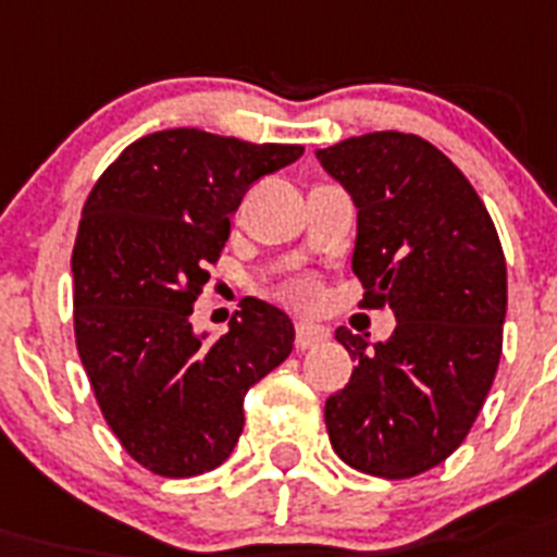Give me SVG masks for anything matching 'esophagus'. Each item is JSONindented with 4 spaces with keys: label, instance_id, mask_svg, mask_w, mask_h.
<instances>
[{
    "label": "esophagus",
    "instance_id": "esophagus-1",
    "mask_svg": "<svg viewBox=\"0 0 557 557\" xmlns=\"http://www.w3.org/2000/svg\"><path fill=\"white\" fill-rule=\"evenodd\" d=\"M322 339H329V329H325V325H320V322L314 320L297 322V348H314Z\"/></svg>",
    "mask_w": 557,
    "mask_h": 557
}]
</instances>
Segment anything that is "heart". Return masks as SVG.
<instances>
[{
    "mask_svg": "<svg viewBox=\"0 0 557 557\" xmlns=\"http://www.w3.org/2000/svg\"><path fill=\"white\" fill-rule=\"evenodd\" d=\"M288 294H292L294 300L308 302V300H311V297H314V283H308V280H300V283H294V286L288 288Z\"/></svg>",
    "mask_w": 557,
    "mask_h": 557,
    "instance_id": "b5f03b06",
    "label": "heart"
}]
</instances>
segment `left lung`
Segmentation results:
<instances>
[{
  "label": "left lung",
  "mask_w": 557,
  "mask_h": 557,
  "mask_svg": "<svg viewBox=\"0 0 557 557\" xmlns=\"http://www.w3.org/2000/svg\"><path fill=\"white\" fill-rule=\"evenodd\" d=\"M357 207L350 269L366 306L396 317L385 343L336 329L357 359L325 401L336 456L382 479L442 465L473 428L502 359L507 263L461 170L419 135L385 129L317 149Z\"/></svg>",
  "instance_id": "1"
}]
</instances>
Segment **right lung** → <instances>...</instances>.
Masks as SVG:
<instances>
[{
  "label": "right lung",
  "mask_w": 557,
  "mask_h": 557,
  "mask_svg": "<svg viewBox=\"0 0 557 557\" xmlns=\"http://www.w3.org/2000/svg\"><path fill=\"white\" fill-rule=\"evenodd\" d=\"M300 156V144L163 129L129 144L84 203L78 357L121 447L152 473L189 479L223 465L243 433L246 391L292 354L294 322L271 302H243L218 339L189 317L243 191Z\"/></svg>",
  "instance_id": "obj_1"
}]
</instances>
